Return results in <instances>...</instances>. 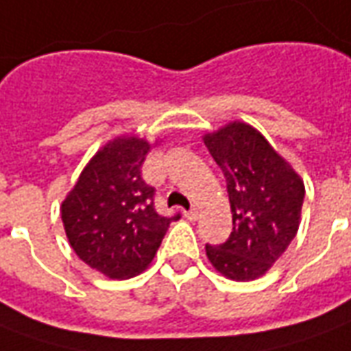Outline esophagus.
<instances>
[{"label":"esophagus","instance_id":"1","mask_svg":"<svg viewBox=\"0 0 351 351\" xmlns=\"http://www.w3.org/2000/svg\"><path fill=\"white\" fill-rule=\"evenodd\" d=\"M184 217L188 218V220H197V217H199V210L195 209V207H192V209L184 213Z\"/></svg>","mask_w":351,"mask_h":351}]
</instances>
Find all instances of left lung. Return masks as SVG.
Returning a JSON list of instances; mask_svg holds the SVG:
<instances>
[{"instance_id": "obj_1", "label": "left lung", "mask_w": 351, "mask_h": 351, "mask_svg": "<svg viewBox=\"0 0 351 351\" xmlns=\"http://www.w3.org/2000/svg\"><path fill=\"white\" fill-rule=\"evenodd\" d=\"M203 141L226 178L234 224L224 243L205 245L207 256L234 281L261 278L298 232L304 182L251 125L234 121Z\"/></svg>"}]
</instances>
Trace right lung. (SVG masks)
<instances>
[{
    "instance_id": "obj_1",
    "label": "right lung",
    "mask_w": 351,
    "mask_h": 351,
    "mask_svg": "<svg viewBox=\"0 0 351 351\" xmlns=\"http://www.w3.org/2000/svg\"><path fill=\"white\" fill-rule=\"evenodd\" d=\"M150 144L136 136L106 144L83 169L62 203L68 241L90 268L112 279L133 278L156 256L171 222L154 207L156 188L144 182Z\"/></svg>"
}]
</instances>
